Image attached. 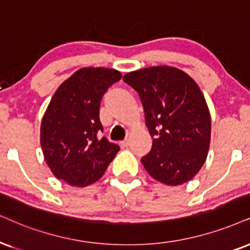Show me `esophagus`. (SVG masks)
<instances>
[{"instance_id": "1", "label": "esophagus", "mask_w": 250, "mask_h": 250, "mask_svg": "<svg viewBox=\"0 0 250 250\" xmlns=\"http://www.w3.org/2000/svg\"><path fill=\"white\" fill-rule=\"evenodd\" d=\"M120 145H121V147H128V145H129V140H128V138H125V141H122L121 143H120Z\"/></svg>"}]
</instances>
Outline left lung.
I'll list each match as a JSON object with an SVG mask.
<instances>
[{"mask_svg": "<svg viewBox=\"0 0 250 250\" xmlns=\"http://www.w3.org/2000/svg\"><path fill=\"white\" fill-rule=\"evenodd\" d=\"M140 96L153 138L141 162L157 181L168 186L197 174L210 146L211 118L198 85L176 68L151 67L123 76Z\"/></svg>", "mask_w": 250, "mask_h": 250, "instance_id": "8db88e82", "label": "left lung"}]
</instances>
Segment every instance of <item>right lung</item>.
Instances as JSON below:
<instances>
[{
	"label": "right lung",
	"instance_id": "1",
	"mask_svg": "<svg viewBox=\"0 0 250 250\" xmlns=\"http://www.w3.org/2000/svg\"><path fill=\"white\" fill-rule=\"evenodd\" d=\"M121 80L114 69L83 68L60 85L42 118L40 144L56 178L85 187L102 178L120 146L103 137L100 103Z\"/></svg>",
	"mask_w": 250,
	"mask_h": 250
}]
</instances>
